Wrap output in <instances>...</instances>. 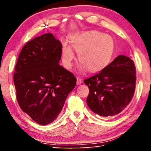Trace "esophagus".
Instances as JSON below:
<instances>
[{
  "label": "esophagus",
  "mask_w": 151,
  "mask_h": 151,
  "mask_svg": "<svg viewBox=\"0 0 151 151\" xmlns=\"http://www.w3.org/2000/svg\"><path fill=\"white\" fill-rule=\"evenodd\" d=\"M82 83V80L80 78H76V85H81V84Z\"/></svg>",
  "instance_id": "esophagus-1"
}]
</instances>
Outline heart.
Masks as SVG:
<instances>
[{
	"label": "heart",
	"instance_id": "b5f03b06",
	"mask_svg": "<svg viewBox=\"0 0 151 151\" xmlns=\"http://www.w3.org/2000/svg\"><path fill=\"white\" fill-rule=\"evenodd\" d=\"M70 46L63 43L62 60L64 66L72 68L75 55L72 48L78 52L80 68L96 73L103 70L109 65L113 57L115 43L111 36L97 30H90L72 36Z\"/></svg>",
	"mask_w": 151,
	"mask_h": 151
}]
</instances>
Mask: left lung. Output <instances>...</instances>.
Segmentation results:
<instances>
[{"label":"left lung","mask_w":151,"mask_h":151,"mask_svg":"<svg viewBox=\"0 0 151 151\" xmlns=\"http://www.w3.org/2000/svg\"><path fill=\"white\" fill-rule=\"evenodd\" d=\"M89 88L86 103L101 116L119 114L132 100L136 68L131 58L119 55L100 73L84 81Z\"/></svg>","instance_id":"8db88e82"}]
</instances>
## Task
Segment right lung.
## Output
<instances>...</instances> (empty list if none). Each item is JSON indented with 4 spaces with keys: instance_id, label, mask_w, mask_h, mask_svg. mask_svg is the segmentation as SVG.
Segmentation results:
<instances>
[{
    "instance_id": "1",
    "label": "right lung",
    "mask_w": 151,
    "mask_h": 151,
    "mask_svg": "<svg viewBox=\"0 0 151 151\" xmlns=\"http://www.w3.org/2000/svg\"><path fill=\"white\" fill-rule=\"evenodd\" d=\"M62 44L51 33L25 45L13 76L20 109L38 124L47 125L57 118L76 79L59 64Z\"/></svg>"
}]
</instances>
